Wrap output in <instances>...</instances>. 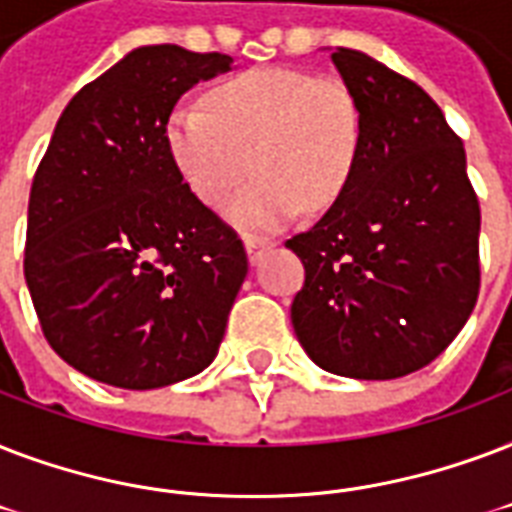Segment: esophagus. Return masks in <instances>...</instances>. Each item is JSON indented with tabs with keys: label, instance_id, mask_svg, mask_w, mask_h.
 <instances>
[{
	"label": "esophagus",
	"instance_id": "1",
	"mask_svg": "<svg viewBox=\"0 0 512 512\" xmlns=\"http://www.w3.org/2000/svg\"><path fill=\"white\" fill-rule=\"evenodd\" d=\"M243 243H245V251H248V261H251V264H256V261H259L261 256L269 251V248H272V243H269V240H264V237H256V235H245Z\"/></svg>",
	"mask_w": 512,
	"mask_h": 512
}]
</instances>
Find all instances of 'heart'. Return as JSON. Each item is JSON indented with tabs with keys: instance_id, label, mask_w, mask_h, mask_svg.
<instances>
[{
	"instance_id": "b5f03b06",
	"label": "heart",
	"mask_w": 512,
	"mask_h": 512,
	"mask_svg": "<svg viewBox=\"0 0 512 512\" xmlns=\"http://www.w3.org/2000/svg\"><path fill=\"white\" fill-rule=\"evenodd\" d=\"M165 144L208 208L224 205L253 165L259 176L229 202L227 219L269 232L342 197L363 149V112L339 79L251 69L213 87L208 106L173 109Z\"/></svg>"
}]
</instances>
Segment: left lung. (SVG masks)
Wrapping results in <instances>:
<instances>
[{"mask_svg":"<svg viewBox=\"0 0 512 512\" xmlns=\"http://www.w3.org/2000/svg\"><path fill=\"white\" fill-rule=\"evenodd\" d=\"M331 61L358 98L363 149L342 197L285 243L304 264L291 323L328 374L398 379L473 312L481 208L465 146L417 82L350 47Z\"/></svg>","mask_w":512,"mask_h":512,"instance_id":"obj_1","label":"left lung"}]
</instances>
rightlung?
<instances>
[{"mask_svg": "<svg viewBox=\"0 0 512 512\" xmlns=\"http://www.w3.org/2000/svg\"><path fill=\"white\" fill-rule=\"evenodd\" d=\"M224 71L229 55L136 47L71 98L39 162L26 285L50 347L95 382L168 387L219 352L248 259L184 184L165 125Z\"/></svg>", "mask_w": 512, "mask_h": 512, "instance_id": "add662e5", "label": "right lung"}]
</instances>
